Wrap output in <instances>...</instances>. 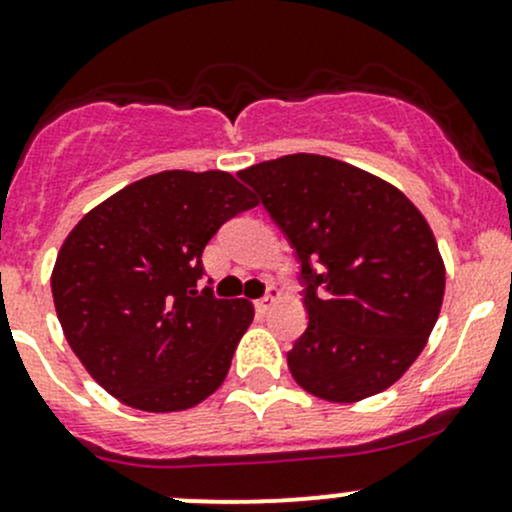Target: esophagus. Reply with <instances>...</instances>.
Instances as JSON below:
<instances>
[{
    "instance_id": "34e87169",
    "label": "esophagus",
    "mask_w": 512,
    "mask_h": 512,
    "mask_svg": "<svg viewBox=\"0 0 512 512\" xmlns=\"http://www.w3.org/2000/svg\"><path fill=\"white\" fill-rule=\"evenodd\" d=\"M277 297H280V289L277 287H267V294L262 299H257V309H260V312H267V309L272 307V304L277 302Z\"/></svg>"
}]
</instances>
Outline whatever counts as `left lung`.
Returning <instances> with one entry per match:
<instances>
[{"mask_svg": "<svg viewBox=\"0 0 512 512\" xmlns=\"http://www.w3.org/2000/svg\"><path fill=\"white\" fill-rule=\"evenodd\" d=\"M237 175L299 260L309 324L287 352L294 381L339 404L389 389L426 347L446 289L426 218L386 180L314 153Z\"/></svg>", "mask_w": 512, "mask_h": 512, "instance_id": "1", "label": "left lung"}]
</instances>
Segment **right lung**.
Returning a JSON list of instances; mask_svg holds the SVG:
<instances>
[{
    "mask_svg": "<svg viewBox=\"0 0 512 512\" xmlns=\"http://www.w3.org/2000/svg\"><path fill=\"white\" fill-rule=\"evenodd\" d=\"M255 205L223 170H163L69 232L51 272L54 307L66 342L108 394L165 414L223 384L255 309L195 287L210 237Z\"/></svg>",
    "mask_w": 512,
    "mask_h": 512,
    "instance_id": "obj_1",
    "label": "right lung"
}]
</instances>
